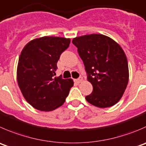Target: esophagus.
<instances>
[{
  "instance_id": "34e87169",
  "label": "esophagus",
  "mask_w": 146,
  "mask_h": 146,
  "mask_svg": "<svg viewBox=\"0 0 146 146\" xmlns=\"http://www.w3.org/2000/svg\"><path fill=\"white\" fill-rule=\"evenodd\" d=\"M82 80H83V78L80 77V78H77V79H75L74 81L76 82V83H80V82H81Z\"/></svg>"
}]
</instances>
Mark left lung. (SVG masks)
I'll use <instances>...</instances> for the list:
<instances>
[{"instance_id": "8db88e82", "label": "left lung", "mask_w": 146, "mask_h": 146, "mask_svg": "<svg viewBox=\"0 0 146 146\" xmlns=\"http://www.w3.org/2000/svg\"><path fill=\"white\" fill-rule=\"evenodd\" d=\"M85 66L93 92L86 96L88 103L98 108L113 106L119 101L129 78L126 56L111 38L90 34L72 40Z\"/></svg>"}]
</instances>
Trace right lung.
Returning a JSON list of instances; mask_svg holds the SVG:
<instances>
[{
  "label": "right lung",
  "mask_w": 146,
  "mask_h": 146,
  "mask_svg": "<svg viewBox=\"0 0 146 146\" xmlns=\"http://www.w3.org/2000/svg\"><path fill=\"white\" fill-rule=\"evenodd\" d=\"M70 39L44 36L23 48L17 68V80L28 103L41 111H51L64 103L73 86L72 79L56 76L57 63Z\"/></svg>",
  "instance_id": "right-lung-1"
}]
</instances>
